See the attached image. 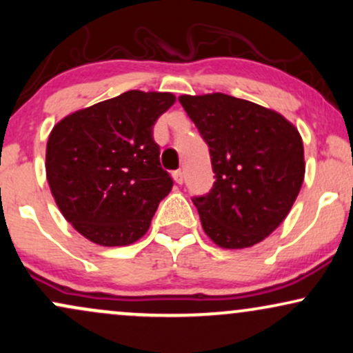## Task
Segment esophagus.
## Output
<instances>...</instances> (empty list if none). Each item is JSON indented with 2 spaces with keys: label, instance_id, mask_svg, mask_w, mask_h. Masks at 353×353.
<instances>
[{
  "label": "esophagus",
  "instance_id": "obj_1",
  "mask_svg": "<svg viewBox=\"0 0 353 353\" xmlns=\"http://www.w3.org/2000/svg\"><path fill=\"white\" fill-rule=\"evenodd\" d=\"M172 177L177 184H182V181H184V172H182L181 169H177V171L172 172Z\"/></svg>",
  "mask_w": 353,
  "mask_h": 353
}]
</instances>
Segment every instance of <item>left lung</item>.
Wrapping results in <instances>:
<instances>
[{
    "label": "left lung",
    "instance_id": "obj_1",
    "mask_svg": "<svg viewBox=\"0 0 353 353\" xmlns=\"http://www.w3.org/2000/svg\"><path fill=\"white\" fill-rule=\"evenodd\" d=\"M205 144L216 174L212 189L194 196L202 229L224 249L269 237L302 188L303 144L285 117L234 96H181Z\"/></svg>",
    "mask_w": 353,
    "mask_h": 353
}]
</instances>
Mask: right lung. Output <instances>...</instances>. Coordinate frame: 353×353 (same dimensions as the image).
<instances>
[{
  "label": "right lung",
  "instance_id": "1",
  "mask_svg": "<svg viewBox=\"0 0 353 353\" xmlns=\"http://www.w3.org/2000/svg\"><path fill=\"white\" fill-rule=\"evenodd\" d=\"M174 101L171 92L128 91L52 128L46 177L59 210L81 236L114 247L148 232L174 184L152 136Z\"/></svg>",
  "mask_w": 353,
  "mask_h": 353
}]
</instances>
